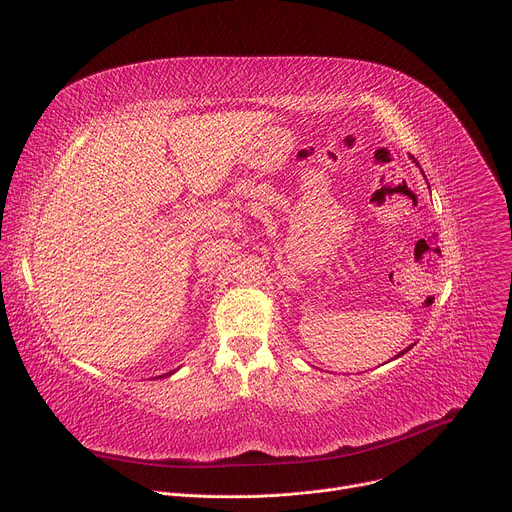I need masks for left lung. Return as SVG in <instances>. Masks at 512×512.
I'll list each match as a JSON object with an SVG mask.
<instances>
[{
    "label": "left lung",
    "instance_id": "left-lung-1",
    "mask_svg": "<svg viewBox=\"0 0 512 512\" xmlns=\"http://www.w3.org/2000/svg\"><path fill=\"white\" fill-rule=\"evenodd\" d=\"M413 162H415V164H417V160H415V158H413ZM417 166H419V164H417ZM419 168H421V166H419ZM427 302H429V300H427ZM411 348H413V344H411V346H407V348H405V350H401V352H399V354H397V356H395V358H399V356H403V354H405V352H407V350H411Z\"/></svg>",
    "mask_w": 512,
    "mask_h": 512
}]
</instances>
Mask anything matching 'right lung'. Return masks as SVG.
<instances>
[{"instance_id":"add662e5","label":"right lung","mask_w":512,"mask_h":512,"mask_svg":"<svg viewBox=\"0 0 512 512\" xmlns=\"http://www.w3.org/2000/svg\"><path fill=\"white\" fill-rule=\"evenodd\" d=\"M172 373H174V371H172ZM172 373H170V375H172ZM166 375H168V373H166Z\"/></svg>"}]
</instances>
